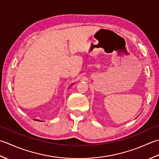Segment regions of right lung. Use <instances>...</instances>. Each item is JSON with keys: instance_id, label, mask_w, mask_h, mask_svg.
<instances>
[{"instance_id": "obj_1", "label": "right lung", "mask_w": 159, "mask_h": 159, "mask_svg": "<svg viewBox=\"0 0 159 159\" xmlns=\"http://www.w3.org/2000/svg\"><path fill=\"white\" fill-rule=\"evenodd\" d=\"M36 121H40V120H38V119H36Z\"/></svg>"}]
</instances>
